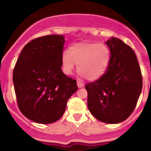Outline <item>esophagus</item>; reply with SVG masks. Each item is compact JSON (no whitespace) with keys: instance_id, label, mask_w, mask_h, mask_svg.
<instances>
[{"instance_id":"esophagus-1","label":"esophagus","mask_w":151,"mask_h":151,"mask_svg":"<svg viewBox=\"0 0 151 151\" xmlns=\"http://www.w3.org/2000/svg\"><path fill=\"white\" fill-rule=\"evenodd\" d=\"M77 85H78V87L79 88H81L84 87V83H82V82H80V81H77Z\"/></svg>"}]
</instances>
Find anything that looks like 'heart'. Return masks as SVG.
<instances>
[{"label":"heart","instance_id":"heart-1","mask_svg":"<svg viewBox=\"0 0 151 151\" xmlns=\"http://www.w3.org/2000/svg\"><path fill=\"white\" fill-rule=\"evenodd\" d=\"M110 60V50L105 44L76 43L63 54V71L65 74L71 75L77 64L78 73L81 76L88 81H96L106 73Z\"/></svg>","mask_w":151,"mask_h":151}]
</instances>
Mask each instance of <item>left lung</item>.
<instances>
[{
  "instance_id": "left-lung-1",
  "label": "left lung",
  "mask_w": 151,
  "mask_h": 151,
  "mask_svg": "<svg viewBox=\"0 0 151 151\" xmlns=\"http://www.w3.org/2000/svg\"><path fill=\"white\" fill-rule=\"evenodd\" d=\"M106 44L111 54L110 66L101 78L85 85L88 107L99 121L119 123L134 111L142 89V76L130 46L116 38Z\"/></svg>"
}]
</instances>
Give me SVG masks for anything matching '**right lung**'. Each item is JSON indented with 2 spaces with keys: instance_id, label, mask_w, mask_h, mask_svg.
<instances>
[{
  "instance_id": "add662e5",
  "label": "right lung",
  "mask_w": 151,
  "mask_h": 151,
  "mask_svg": "<svg viewBox=\"0 0 151 151\" xmlns=\"http://www.w3.org/2000/svg\"><path fill=\"white\" fill-rule=\"evenodd\" d=\"M64 42L59 35L33 39L23 47L13 69L19 109L33 122L49 124L60 119L78 89L76 80L61 69Z\"/></svg>"
}]
</instances>
